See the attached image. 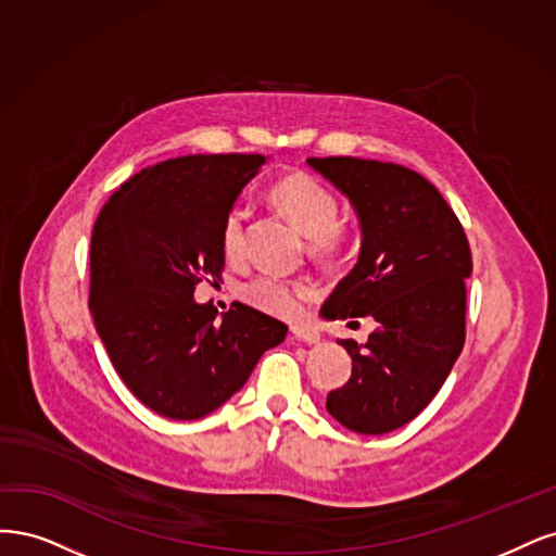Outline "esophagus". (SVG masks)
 Instances as JSON below:
<instances>
[{"label": "esophagus", "mask_w": 556, "mask_h": 556, "mask_svg": "<svg viewBox=\"0 0 556 556\" xmlns=\"http://www.w3.org/2000/svg\"><path fill=\"white\" fill-rule=\"evenodd\" d=\"M291 334L295 339H300V342H307V344H316L318 339H320V332L316 328H312V326H293Z\"/></svg>", "instance_id": "34e87169"}]
</instances>
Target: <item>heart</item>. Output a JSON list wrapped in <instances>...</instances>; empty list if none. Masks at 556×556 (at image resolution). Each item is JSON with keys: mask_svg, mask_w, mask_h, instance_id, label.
Instances as JSON below:
<instances>
[{"mask_svg": "<svg viewBox=\"0 0 556 556\" xmlns=\"http://www.w3.org/2000/svg\"><path fill=\"white\" fill-rule=\"evenodd\" d=\"M273 201L289 214V219L309 236L312 254L337 258L346 252L349 230L337 222L339 201L330 187L307 173H293L273 187ZM222 252L228 261H240L247 249V214L230 207L219 230ZM312 295L307 279H286L261 273L242 283V298L256 309L275 316H295L302 302Z\"/></svg>", "mask_w": 556, "mask_h": 556, "instance_id": "b5f03b06", "label": "heart"}]
</instances>
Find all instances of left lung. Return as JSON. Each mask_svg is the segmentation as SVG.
Returning <instances> with one entry per match:
<instances>
[{"instance_id":"8db88e82","label":"left lung","mask_w":556,"mask_h":556,"mask_svg":"<svg viewBox=\"0 0 556 556\" xmlns=\"http://www.w3.org/2000/svg\"><path fill=\"white\" fill-rule=\"evenodd\" d=\"M307 164L349 195L363 226L353 270L324 304L328 318L371 316L365 349L351 339V379L328 392L334 420L386 434L434 400L467 337L471 247L457 214L416 170L374 159L326 156Z\"/></svg>"}]
</instances>
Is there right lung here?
Masks as SVG:
<instances>
[{
  "label": "right lung",
  "mask_w": 556,
  "mask_h": 556,
  "mask_svg": "<svg viewBox=\"0 0 556 556\" xmlns=\"http://www.w3.org/2000/svg\"><path fill=\"white\" fill-rule=\"evenodd\" d=\"M263 154H189L140 170L99 212L89 309L119 379L159 416L199 420L247 383L286 326L238 302L195 304L222 279L219 230Z\"/></svg>",
  "instance_id": "1"
}]
</instances>
